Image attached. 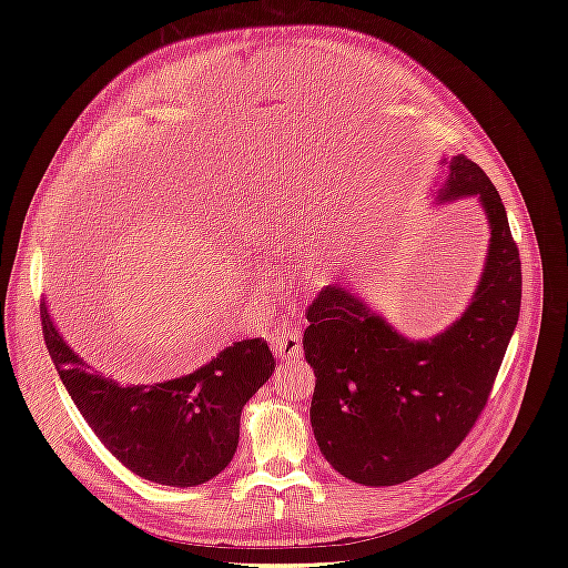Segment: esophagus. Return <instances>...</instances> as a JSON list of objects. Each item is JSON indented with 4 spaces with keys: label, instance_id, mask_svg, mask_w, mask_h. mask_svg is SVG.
<instances>
[{
    "label": "esophagus",
    "instance_id": "34e87169",
    "mask_svg": "<svg viewBox=\"0 0 568 568\" xmlns=\"http://www.w3.org/2000/svg\"><path fill=\"white\" fill-rule=\"evenodd\" d=\"M272 351L282 359H291L301 355V332L294 329V326H282L272 334Z\"/></svg>",
    "mask_w": 568,
    "mask_h": 568
}]
</instances>
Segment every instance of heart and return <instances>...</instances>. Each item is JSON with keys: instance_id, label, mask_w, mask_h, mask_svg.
<instances>
[{"instance_id": "1", "label": "heart", "mask_w": 568, "mask_h": 568, "mask_svg": "<svg viewBox=\"0 0 568 568\" xmlns=\"http://www.w3.org/2000/svg\"><path fill=\"white\" fill-rule=\"evenodd\" d=\"M313 232H315V227L307 217L288 215L280 222V236H282V242L288 246H303L307 239H311Z\"/></svg>"}]
</instances>
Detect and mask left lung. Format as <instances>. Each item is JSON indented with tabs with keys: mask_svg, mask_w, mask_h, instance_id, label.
<instances>
[{
	"mask_svg": "<svg viewBox=\"0 0 568 568\" xmlns=\"http://www.w3.org/2000/svg\"><path fill=\"white\" fill-rule=\"evenodd\" d=\"M474 194L490 225L486 267L445 332L409 341L338 284L307 305L313 432L326 462L355 484L395 486L438 467L488 405L519 322L521 261L497 189L471 159L455 156L438 199Z\"/></svg>",
	"mask_w": 568,
	"mask_h": 568,
	"instance_id": "obj_1",
	"label": "left lung"
}]
</instances>
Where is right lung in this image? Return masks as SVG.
<instances>
[{"label":"right lung","instance_id":"obj_1","mask_svg":"<svg viewBox=\"0 0 568 568\" xmlns=\"http://www.w3.org/2000/svg\"><path fill=\"white\" fill-rule=\"evenodd\" d=\"M40 317L47 351L94 436L132 474L161 486H201L227 467L242 409L274 372L267 343L246 338L180 379L120 386L75 355L44 301Z\"/></svg>","mask_w":568,"mask_h":568}]
</instances>
